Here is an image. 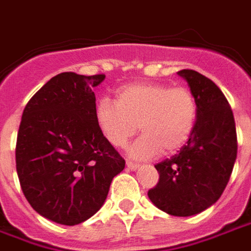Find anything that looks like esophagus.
Returning <instances> with one entry per match:
<instances>
[{"instance_id":"esophagus-1","label":"esophagus","mask_w":251,"mask_h":251,"mask_svg":"<svg viewBox=\"0 0 251 251\" xmlns=\"http://www.w3.org/2000/svg\"><path fill=\"white\" fill-rule=\"evenodd\" d=\"M126 167H127V169H131V171H136L140 165L137 163H133V161H126Z\"/></svg>"}]
</instances>
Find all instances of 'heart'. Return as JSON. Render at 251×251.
Masks as SVG:
<instances>
[{
    "instance_id": "heart-1",
    "label": "heart",
    "mask_w": 251,
    "mask_h": 251,
    "mask_svg": "<svg viewBox=\"0 0 251 251\" xmlns=\"http://www.w3.org/2000/svg\"><path fill=\"white\" fill-rule=\"evenodd\" d=\"M99 130L115 148L125 147L140 126L142 136L129 154L148 160L171 154L188 141L198 118V102L188 87L157 82L126 84L117 91V102L99 99L95 106Z\"/></svg>"
}]
</instances>
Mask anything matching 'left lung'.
<instances>
[{
  "label": "left lung",
  "mask_w": 251,
  "mask_h": 251,
  "mask_svg": "<svg viewBox=\"0 0 251 251\" xmlns=\"http://www.w3.org/2000/svg\"><path fill=\"white\" fill-rule=\"evenodd\" d=\"M198 102L194 131L177 154L156 164L160 179L148 196L169 215H196L221 198L237 158L232 110L221 88L194 70L177 72Z\"/></svg>",
  "instance_id": "left-lung-1"
}]
</instances>
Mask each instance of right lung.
<instances>
[{
	"mask_svg": "<svg viewBox=\"0 0 251 251\" xmlns=\"http://www.w3.org/2000/svg\"><path fill=\"white\" fill-rule=\"evenodd\" d=\"M104 75L62 72L26 103L16 144L20 185L32 208L74 226L103 205L125 160L99 130L93 88Z\"/></svg>",
	"mask_w": 251,
	"mask_h": 251,
	"instance_id": "add662e5",
	"label": "right lung"
}]
</instances>
